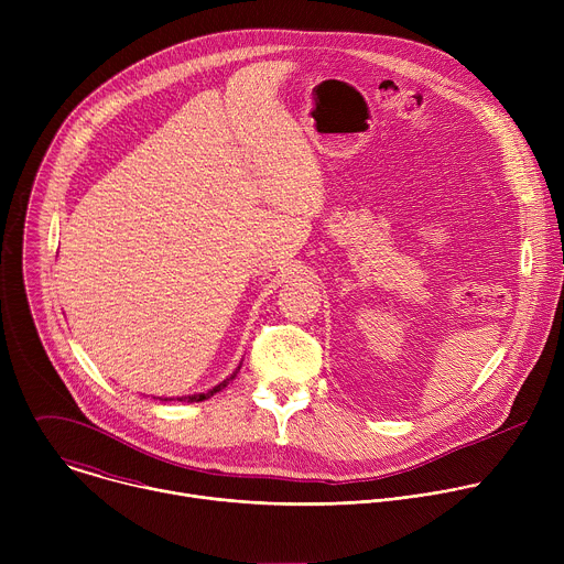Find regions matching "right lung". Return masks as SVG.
<instances>
[{
	"label": "right lung",
	"instance_id": "obj_1",
	"mask_svg": "<svg viewBox=\"0 0 564 564\" xmlns=\"http://www.w3.org/2000/svg\"><path fill=\"white\" fill-rule=\"evenodd\" d=\"M238 370H240V364H238V368L227 377V379H223L218 386H214V388H209L207 392H196V394H185V397H176L178 401H187V404H192V401H205V399H209V397H214L216 392H220L236 375H238ZM160 399V397H158ZM163 401H172V397H167V399H163Z\"/></svg>",
	"mask_w": 564,
	"mask_h": 564
}]
</instances>
